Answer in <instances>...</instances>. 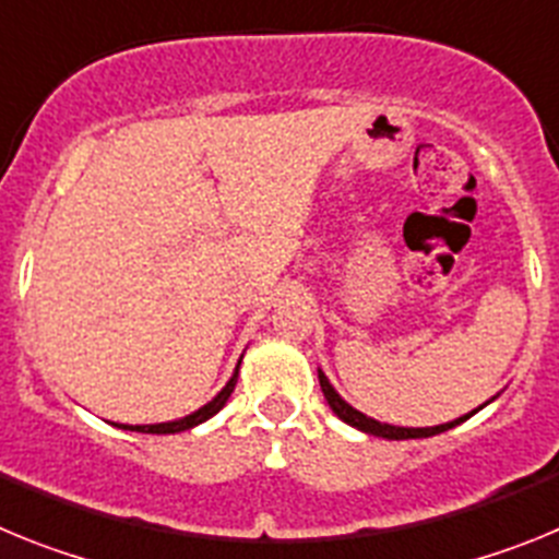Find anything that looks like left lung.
Listing matches in <instances>:
<instances>
[{"label":"left lung","mask_w":559,"mask_h":559,"mask_svg":"<svg viewBox=\"0 0 559 559\" xmlns=\"http://www.w3.org/2000/svg\"><path fill=\"white\" fill-rule=\"evenodd\" d=\"M319 383H322V392H324V400L330 403V408H333V414L338 419H344L347 426L358 428V431L364 433H372V437H383V439H426V437H433V433H442L448 431V428L459 426V423H464L467 417H473V414L478 412H471V414H464V417L453 419V423H442V426H431V428H400V426H389V423H378V419L367 417V414H360L358 408H353L347 403V400L341 397L338 392H335L333 386H330V380L328 374L319 369Z\"/></svg>","instance_id":"obj_1"}]
</instances>
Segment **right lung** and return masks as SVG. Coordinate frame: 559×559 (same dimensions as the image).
I'll use <instances>...</instances> for the list:
<instances>
[{"mask_svg": "<svg viewBox=\"0 0 559 559\" xmlns=\"http://www.w3.org/2000/svg\"><path fill=\"white\" fill-rule=\"evenodd\" d=\"M237 369H240V360H237L235 374L229 378V383H226V386L221 389V392L215 394L210 403H206V406H201L199 412L187 414V417H181V419H173V423H156V426H120V428H126V431H140V433H179V431H190V428L201 426V423H206L210 417H215V414L226 406V400H229L231 392H235Z\"/></svg>", "mask_w": 559, "mask_h": 559, "instance_id": "right-lung-1", "label": "right lung"}]
</instances>
